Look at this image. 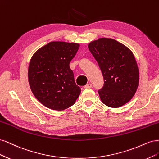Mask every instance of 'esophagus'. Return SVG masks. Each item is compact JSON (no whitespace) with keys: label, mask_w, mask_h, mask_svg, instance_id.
<instances>
[{"label":"esophagus","mask_w":159,"mask_h":159,"mask_svg":"<svg viewBox=\"0 0 159 159\" xmlns=\"http://www.w3.org/2000/svg\"><path fill=\"white\" fill-rule=\"evenodd\" d=\"M92 88V84H90V83L87 84H86V85L84 86V88H85V89H87V88Z\"/></svg>","instance_id":"obj_1"}]
</instances>
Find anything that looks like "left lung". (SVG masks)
Returning <instances> with one entry per match:
<instances>
[{
  "mask_svg": "<svg viewBox=\"0 0 159 159\" xmlns=\"http://www.w3.org/2000/svg\"><path fill=\"white\" fill-rule=\"evenodd\" d=\"M89 50L102 72L104 84L98 90L102 102L110 107L127 103L135 93L139 73L131 51L111 38L91 42Z\"/></svg>",
  "mask_w": 159,
  "mask_h": 159,
  "instance_id": "8db88e82",
  "label": "left lung"
}]
</instances>
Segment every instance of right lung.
I'll list each match as a JSON object with an SVG mask.
<instances>
[{"label": "right lung", "instance_id": "right-lung-1", "mask_svg": "<svg viewBox=\"0 0 159 159\" xmlns=\"http://www.w3.org/2000/svg\"><path fill=\"white\" fill-rule=\"evenodd\" d=\"M80 48L75 43L51 42L33 55L28 81L36 98L44 106L61 111L73 105L81 92L70 63Z\"/></svg>", "mask_w": 159, "mask_h": 159}]
</instances>
